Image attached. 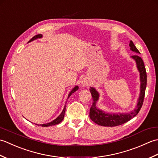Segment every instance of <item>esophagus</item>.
I'll use <instances>...</instances> for the list:
<instances>
[{"instance_id":"1","label":"esophagus","mask_w":158,"mask_h":158,"mask_svg":"<svg viewBox=\"0 0 158 158\" xmlns=\"http://www.w3.org/2000/svg\"><path fill=\"white\" fill-rule=\"evenodd\" d=\"M81 84L83 86H89L91 85V81H89L88 79H83L82 80Z\"/></svg>"}]
</instances>
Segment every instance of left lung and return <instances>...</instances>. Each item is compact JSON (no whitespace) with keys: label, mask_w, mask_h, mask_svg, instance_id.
<instances>
[{"label":"left lung","mask_w":158,"mask_h":158,"mask_svg":"<svg viewBox=\"0 0 158 158\" xmlns=\"http://www.w3.org/2000/svg\"><path fill=\"white\" fill-rule=\"evenodd\" d=\"M129 45L132 51L135 52L136 53H140L139 51L137 49L132 41H130ZM132 58L136 61L137 68H138V70L140 72V93L136 108L134 111L127 114H119V115H118V114L105 113L96 107V103L98 100L99 94L94 88H91L89 89V91L92 94L93 101L92 105L89 110V117L94 122L98 124L100 126L113 127L122 125V124L128 122L131 119H132L133 117H135L139 113L140 109H141L144 101V98H145V89L147 86L146 69L143 60L139 54L132 56Z\"/></svg>","instance_id":"obj_1"}]
</instances>
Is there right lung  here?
Segmentation results:
<instances>
[{
  "instance_id": "add662e5",
  "label": "right lung",
  "mask_w": 158,
  "mask_h": 158,
  "mask_svg": "<svg viewBox=\"0 0 158 158\" xmlns=\"http://www.w3.org/2000/svg\"><path fill=\"white\" fill-rule=\"evenodd\" d=\"M41 37H42V35H41V34L37 35H35V36H33V37H32L31 40H30L29 42H31V41H33V40H35V39H36L41 38ZM78 89H79V87H78V86H75V88H74L72 89V91L69 93V96H68V98H69V97H70V96H71V94H72L73 93H74L75 91H77V90ZM65 111H66V106H64V109H63V110H62V112L61 113V114H60V115L58 117H57V118H56V119H54L53 121H52V122H49V123H48L41 124V126L48 127V126H54V125H57V124H58L59 123H60V122H62V121L63 119H64V117Z\"/></svg>"
}]
</instances>
